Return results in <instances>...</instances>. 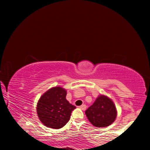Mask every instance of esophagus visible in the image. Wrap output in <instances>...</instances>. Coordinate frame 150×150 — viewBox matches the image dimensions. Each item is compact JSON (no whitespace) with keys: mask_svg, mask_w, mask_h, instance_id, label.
<instances>
[{"mask_svg":"<svg viewBox=\"0 0 150 150\" xmlns=\"http://www.w3.org/2000/svg\"><path fill=\"white\" fill-rule=\"evenodd\" d=\"M79 108L81 109V110H86V108H87V106H86L85 105H82L79 106Z\"/></svg>","mask_w":150,"mask_h":150,"instance_id":"obj_1","label":"esophagus"}]
</instances>
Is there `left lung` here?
Listing matches in <instances>:
<instances>
[{"mask_svg": "<svg viewBox=\"0 0 150 150\" xmlns=\"http://www.w3.org/2000/svg\"><path fill=\"white\" fill-rule=\"evenodd\" d=\"M90 122L96 127H106L113 122L116 118V106L107 96L100 95L95 102L85 111Z\"/></svg>", "mask_w": 150, "mask_h": 150, "instance_id": "1", "label": "left lung"}]
</instances>
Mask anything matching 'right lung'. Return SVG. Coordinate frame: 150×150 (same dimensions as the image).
Here are the masks:
<instances>
[{"instance_id":"add662e5","label":"right lung","mask_w":150,"mask_h":150,"mask_svg":"<svg viewBox=\"0 0 150 150\" xmlns=\"http://www.w3.org/2000/svg\"><path fill=\"white\" fill-rule=\"evenodd\" d=\"M67 91L60 87L50 88L40 98L37 113L45 126L59 129L69 122L76 108L66 100Z\"/></svg>"}]
</instances>
